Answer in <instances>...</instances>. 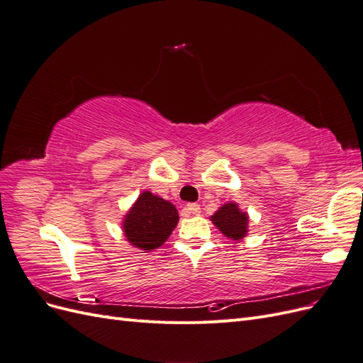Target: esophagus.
Instances as JSON below:
<instances>
[{
  "label": "esophagus",
  "instance_id": "esophagus-1",
  "mask_svg": "<svg viewBox=\"0 0 363 363\" xmlns=\"http://www.w3.org/2000/svg\"><path fill=\"white\" fill-rule=\"evenodd\" d=\"M184 213H188V215H200L201 213V207L199 204L191 203V204H188V206L184 207Z\"/></svg>",
  "mask_w": 363,
  "mask_h": 363
}]
</instances>
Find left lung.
I'll use <instances>...</instances> for the list:
<instances>
[{
    "label": "left lung",
    "mask_w": 363,
    "mask_h": 363,
    "mask_svg": "<svg viewBox=\"0 0 363 363\" xmlns=\"http://www.w3.org/2000/svg\"><path fill=\"white\" fill-rule=\"evenodd\" d=\"M213 225L225 238L232 240H242L248 235V213L239 208L238 203H225L211 216Z\"/></svg>",
    "instance_id": "obj_1"
}]
</instances>
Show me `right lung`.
Instances as JSON below:
<instances>
[{"mask_svg": "<svg viewBox=\"0 0 363 363\" xmlns=\"http://www.w3.org/2000/svg\"><path fill=\"white\" fill-rule=\"evenodd\" d=\"M177 223L179 212L171 201L144 191L124 215L123 232L130 245L152 251L167 242Z\"/></svg>", "mask_w": 363, "mask_h": 363, "instance_id": "1", "label": "right lung"}]
</instances>
